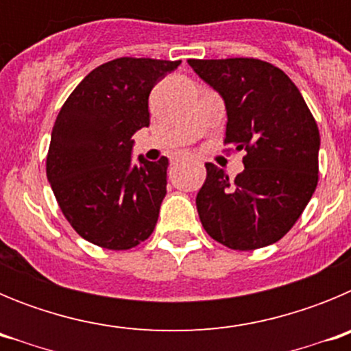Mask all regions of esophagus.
<instances>
[{
	"instance_id": "1",
	"label": "esophagus",
	"mask_w": 351,
	"mask_h": 351,
	"mask_svg": "<svg viewBox=\"0 0 351 351\" xmlns=\"http://www.w3.org/2000/svg\"><path fill=\"white\" fill-rule=\"evenodd\" d=\"M184 160H186L184 154H176V156L172 158V163L173 165H178V163H181V161H184Z\"/></svg>"
}]
</instances>
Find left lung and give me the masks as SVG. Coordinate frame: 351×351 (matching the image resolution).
Masks as SVG:
<instances>
[{"mask_svg": "<svg viewBox=\"0 0 351 351\" xmlns=\"http://www.w3.org/2000/svg\"><path fill=\"white\" fill-rule=\"evenodd\" d=\"M225 101V144L246 151L234 181L213 163L197 195L207 234L230 250L278 243L295 225L318 184L320 133L283 70L253 58L188 60Z\"/></svg>", "mask_w": 351, "mask_h": 351, "instance_id": "left-lung-1", "label": "left lung"}]
</instances>
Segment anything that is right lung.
<instances>
[{"label":"right lung","mask_w":351,"mask_h":351,"mask_svg":"<svg viewBox=\"0 0 351 351\" xmlns=\"http://www.w3.org/2000/svg\"><path fill=\"white\" fill-rule=\"evenodd\" d=\"M181 61L119 58L84 77L56 117L47 179L77 234L130 250L153 234L167 195L165 156L133 163V135L149 126V93Z\"/></svg>","instance_id":"1"}]
</instances>
